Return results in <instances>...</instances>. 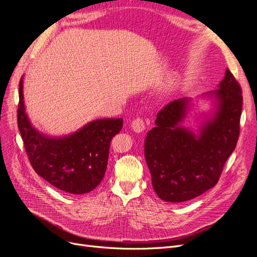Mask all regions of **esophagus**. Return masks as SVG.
<instances>
[{"label": "esophagus", "instance_id": "obj_1", "mask_svg": "<svg viewBox=\"0 0 257 257\" xmlns=\"http://www.w3.org/2000/svg\"><path fill=\"white\" fill-rule=\"evenodd\" d=\"M131 127H132V129H134V131L138 132V134H140V132H143L145 130V123H144L143 118L136 117L131 122Z\"/></svg>", "mask_w": 257, "mask_h": 257}]
</instances>
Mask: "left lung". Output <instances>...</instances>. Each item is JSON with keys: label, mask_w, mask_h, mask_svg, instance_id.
<instances>
[{"label": "left lung", "mask_w": 257, "mask_h": 257, "mask_svg": "<svg viewBox=\"0 0 257 257\" xmlns=\"http://www.w3.org/2000/svg\"><path fill=\"white\" fill-rule=\"evenodd\" d=\"M210 101L197 131L182 123L192 99L169 102L157 114L145 139V160L157 195L166 202H184L216 185L239 136L242 95L229 69L214 91L200 96Z\"/></svg>", "instance_id": "obj_1"}]
</instances>
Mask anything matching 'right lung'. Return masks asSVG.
<instances>
[{
	"mask_svg": "<svg viewBox=\"0 0 257 257\" xmlns=\"http://www.w3.org/2000/svg\"><path fill=\"white\" fill-rule=\"evenodd\" d=\"M18 127L35 172L60 191L82 195L101 182L111 140L120 131L122 118L95 119L69 136H46L32 125L25 112L22 76Z\"/></svg>",
	"mask_w": 257,
	"mask_h": 257,
	"instance_id": "add662e5",
	"label": "right lung"
}]
</instances>
